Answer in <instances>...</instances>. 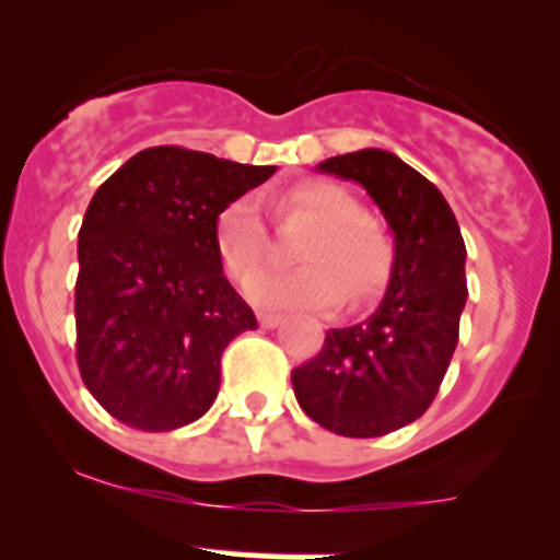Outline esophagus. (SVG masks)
Wrapping results in <instances>:
<instances>
[{
  "label": "esophagus",
  "instance_id": "obj_1",
  "mask_svg": "<svg viewBox=\"0 0 560 560\" xmlns=\"http://www.w3.org/2000/svg\"><path fill=\"white\" fill-rule=\"evenodd\" d=\"M258 324L264 329H271L280 324V316H277V313H258Z\"/></svg>",
  "mask_w": 560,
  "mask_h": 560
}]
</instances>
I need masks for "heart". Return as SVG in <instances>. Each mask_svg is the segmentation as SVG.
<instances>
[{
  "label": "heart",
  "instance_id": "b5f03b06",
  "mask_svg": "<svg viewBox=\"0 0 560 560\" xmlns=\"http://www.w3.org/2000/svg\"><path fill=\"white\" fill-rule=\"evenodd\" d=\"M285 217L302 214L318 225L302 247L305 269H258L244 280V294L260 307L327 311L343 300L365 302L385 285L393 249L380 225L365 217L349 189L329 180H305L280 197ZM217 247L233 277H244L269 249V225L258 200L236 197L217 217Z\"/></svg>",
  "mask_w": 560,
  "mask_h": 560
}]
</instances>
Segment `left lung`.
<instances>
[{
	"mask_svg": "<svg viewBox=\"0 0 560 560\" xmlns=\"http://www.w3.org/2000/svg\"><path fill=\"white\" fill-rule=\"evenodd\" d=\"M371 195L396 242L385 300L363 324L329 329L291 371L307 418L343 436L412 423L443 385L467 302L465 238L443 191L390 151L365 148L318 164Z\"/></svg>",
	"mask_w": 560,
	"mask_h": 560,
	"instance_id": "left-lung-1",
	"label": "left lung"
}]
</instances>
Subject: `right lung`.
Listing matches in <instances>:
<instances>
[{
	"instance_id": "obj_1",
	"label": "right lung",
	"mask_w": 560,
	"mask_h": 560,
	"mask_svg": "<svg viewBox=\"0 0 560 560\" xmlns=\"http://www.w3.org/2000/svg\"><path fill=\"white\" fill-rule=\"evenodd\" d=\"M275 170L162 145L98 186L73 311L79 374L112 418L173 431L209 412L222 351L258 327L222 275L217 217Z\"/></svg>"
}]
</instances>
